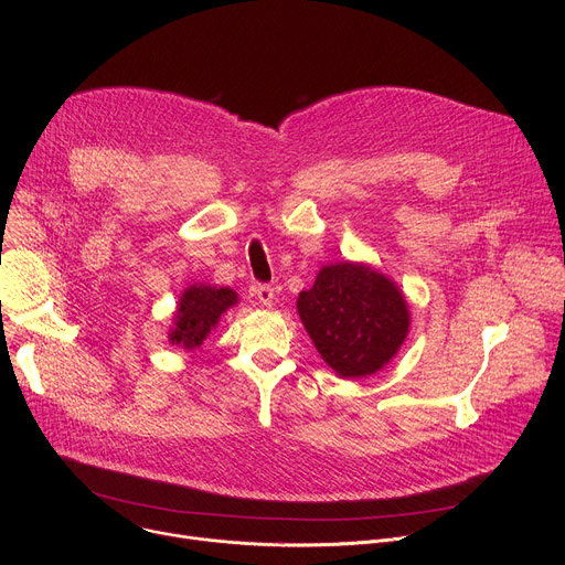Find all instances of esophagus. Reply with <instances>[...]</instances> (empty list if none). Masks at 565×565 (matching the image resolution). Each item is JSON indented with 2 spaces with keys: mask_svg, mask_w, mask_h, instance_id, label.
<instances>
[{
  "mask_svg": "<svg viewBox=\"0 0 565 565\" xmlns=\"http://www.w3.org/2000/svg\"><path fill=\"white\" fill-rule=\"evenodd\" d=\"M255 297L259 299V303L262 306H273V299H275V290H273V286H268V284H259V286H255Z\"/></svg>",
  "mask_w": 565,
  "mask_h": 565,
  "instance_id": "obj_1",
  "label": "esophagus"
}]
</instances>
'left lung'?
Listing matches in <instances>:
<instances>
[{"mask_svg": "<svg viewBox=\"0 0 565 565\" xmlns=\"http://www.w3.org/2000/svg\"><path fill=\"white\" fill-rule=\"evenodd\" d=\"M297 312L315 349L340 377L384 369L409 333V306L399 288L366 264H335L299 292Z\"/></svg>", "mask_w": 565, "mask_h": 565, "instance_id": "obj_1", "label": "left lung"}]
</instances>
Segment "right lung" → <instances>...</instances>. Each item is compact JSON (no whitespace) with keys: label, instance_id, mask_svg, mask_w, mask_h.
Wrapping results in <instances>:
<instances>
[{"label":"right lung","instance_id":"obj_1","mask_svg":"<svg viewBox=\"0 0 565 565\" xmlns=\"http://www.w3.org/2000/svg\"><path fill=\"white\" fill-rule=\"evenodd\" d=\"M236 292L230 288H216L196 284L185 288L174 312V327L170 329V342L181 349H196L218 324L221 315L236 303Z\"/></svg>","mask_w":565,"mask_h":565}]
</instances>
